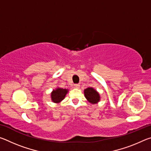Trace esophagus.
<instances>
[{"label":"esophagus","instance_id":"1","mask_svg":"<svg viewBox=\"0 0 151 151\" xmlns=\"http://www.w3.org/2000/svg\"><path fill=\"white\" fill-rule=\"evenodd\" d=\"M74 86H75V88H78L80 87V85H79V84H75V85H74Z\"/></svg>","mask_w":151,"mask_h":151}]
</instances>
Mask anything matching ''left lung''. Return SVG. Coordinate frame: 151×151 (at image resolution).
<instances>
[{
  "label": "left lung",
  "instance_id": "obj_1",
  "mask_svg": "<svg viewBox=\"0 0 151 151\" xmlns=\"http://www.w3.org/2000/svg\"><path fill=\"white\" fill-rule=\"evenodd\" d=\"M84 94L88 103L92 104L98 103L101 100V96L99 93L93 87H88L84 90Z\"/></svg>",
  "mask_w": 151,
  "mask_h": 151
}]
</instances>
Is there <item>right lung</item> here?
<instances>
[{"label":"right lung","mask_w":151,"mask_h":151,"mask_svg":"<svg viewBox=\"0 0 151 151\" xmlns=\"http://www.w3.org/2000/svg\"><path fill=\"white\" fill-rule=\"evenodd\" d=\"M68 92V89L62 88L60 87L56 88L54 90H52V91L50 93L51 100L55 103H60L65 98Z\"/></svg>","instance_id":"right-lung-1"}]
</instances>
